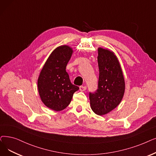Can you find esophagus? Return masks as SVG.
Instances as JSON below:
<instances>
[{"label": "esophagus", "mask_w": 156, "mask_h": 156, "mask_svg": "<svg viewBox=\"0 0 156 156\" xmlns=\"http://www.w3.org/2000/svg\"><path fill=\"white\" fill-rule=\"evenodd\" d=\"M87 89L86 86H80V91H85Z\"/></svg>", "instance_id": "1"}]
</instances>
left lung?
<instances>
[{
    "mask_svg": "<svg viewBox=\"0 0 156 156\" xmlns=\"http://www.w3.org/2000/svg\"><path fill=\"white\" fill-rule=\"evenodd\" d=\"M98 62V89L94 93H89V98L92 111L98 115H103L121 102L125 92V81L119 60L113 51L99 48Z\"/></svg>",
    "mask_w": 156,
    "mask_h": 156,
    "instance_id": "left-lung-1",
    "label": "left lung"
}]
</instances>
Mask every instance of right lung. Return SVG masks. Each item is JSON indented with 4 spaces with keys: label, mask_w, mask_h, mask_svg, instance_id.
Listing matches in <instances>:
<instances>
[{
    "label": "right lung",
    "mask_w": 156,
    "mask_h": 156,
    "mask_svg": "<svg viewBox=\"0 0 156 156\" xmlns=\"http://www.w3.org/2000/svg\"><path fill=\"white\" fill-rule=\"evenodd\" d=\"M72 53L73 49L69 46L57 47L47 59L37 80L41 99L54 111L65 109L70 104L73 94L79 89L71 83L66 71Z\"/></svg>",
    "instance_id": "1"
}]
</instances>
